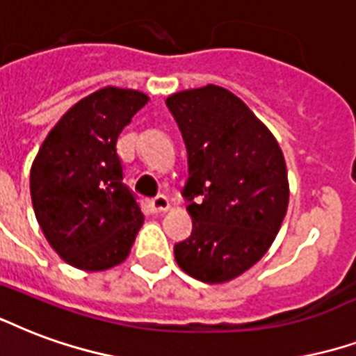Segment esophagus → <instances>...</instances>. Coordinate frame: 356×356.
Instances as JSON below:
<instances>
[{"label":"esophagus","mask_w":356,"mask_h":356,"mask_svg":"<svg viewBox=\"0 0 356 356\" xmlns=\"http://www.w3.org/2000/svg\"><path fill=\"white\" fill-rule=\"evenodd\" d=\"M149 207H151L152 213H162V211H168L170 209V200L165 198L164 194H160L156 198H152L149 202Z\"/></svg>","instance_id":"1"}]
</instances>
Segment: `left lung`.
Masks as SVG:
<instances>
[{"instance_id": "8db88e82", "label": "left lung", "mask_w": 356, "mask_h": 356, "mask_svg": "<svg viewBox=\"0 0 356 356\" xmlns=\"http://www.w3.org/2000/svg\"><path fill=\"white\" fill-rule=\"evenodd\" d=\"M188 152L192 234L173 247L179 268L204 283H226L272 247L289 207L277 139L236 94L217 84L165 99Z\"/></svg>"}]
</instances>
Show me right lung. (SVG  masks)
<instances>
[{
    "label": "right lung",
    "mask_w": 356,
    "mask_h": 356,
    "mask_svg": "<svg viewBox=\"0 0 356 356\" xmlns=\"http://www.w3.org/2000/svg\"><path fill=\"white\" fill-rule=\"evenodd\" d=\"M147 102L130 88L92 92L58 120L31 164L39 226L73 268L104 272L130 254L143 213L122 183L117 139Z\"/></svg>",
    "instance_id": "obj_1"
}]
</instances>
